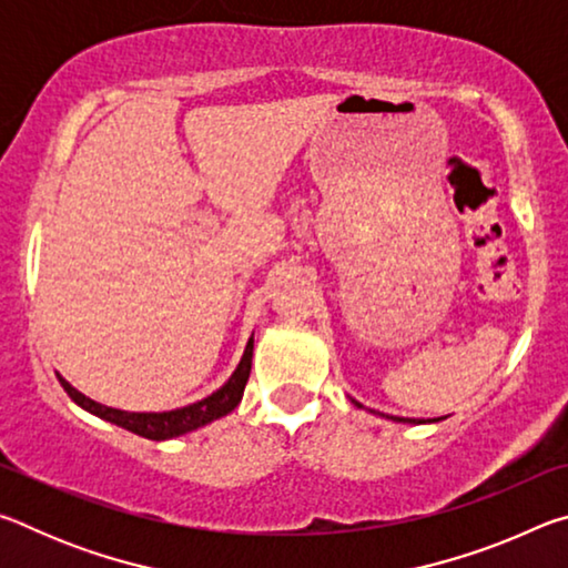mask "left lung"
Masks as SVG:
<instances>
[{
  "instance_id": "left-lung-1",
  "label": "left lung",
  "mask_w": 568,
  "mask_h": 568,
  "mask_svg": "<svg viewBox=\"0 0 568 568\" xmlns=\"http://www.w3.org/2000/svg\"><path fill=\"white\" fill-rule=\"evenodd\" d=\"M351 400H353V398H351ZM353 406L363 408L358 400H353ZM371 413H376V416L388 418V420H393V423H413V426H420V423H438V420H444V418H428V420H423V418H400V416H386V413H378V410H371Z\"/></svg>"
}]
</instances>
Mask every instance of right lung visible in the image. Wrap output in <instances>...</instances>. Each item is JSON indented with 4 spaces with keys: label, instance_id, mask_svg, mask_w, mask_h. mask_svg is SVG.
Wrapping results in <instances>:
<instances>
[{
    "label": "right lung",
    "instance_id": "obj_1",
    "mask_svg": "<svg viewBox=\"0 0 568 568\" xmlns=\"http://www.w3.org/2000/svg\"><path fill=\"white\" fill-rule=\"evenodd\" d=\"M250 365H253V335L247 338L243 358H240L237 368L233 371V376H230L223 386L210 393V396H205L203 400L187 403V406L172 408V410H158V413L155 410H150V413L122 410V408L104 406V403L92 400L90 396H84V393L77 390L70 381H64L60 376V373H57V378H60L62 388L67 390V396H70L80 408L92 413V416L114 423V426L130 430V434H138L142 438L170 440V438L185 436V434H190V430L203 428V426H207V423L227 416L230 410H235L237 403L243 400V390H245V383L250 376Z\"/></svg>",
    "mask_w": 568,
    "mask_h": 568
}]
</instances>
